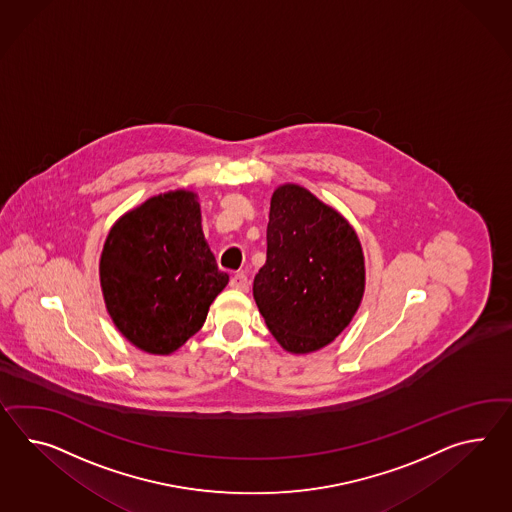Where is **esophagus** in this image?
Here are the masks:
<instances>
[{"label": "esophagus", "instance_id": "esophagus-1", "mask_svg": "<svg viewBox=\"0 0 512 512\" xmlns=\"http://www.w3.org/2000/svg\"><path fill=\"white\" fill-rule=\"evenodd\" d=\"M231 287L237 288L240 292H248L250 290V281L244 274H235L231 277Z\"/></svg>", "mask_w": 512, "mask_h": 512}]
</instances>
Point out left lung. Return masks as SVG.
Returning <instances> with one entry per match:
<instances>
[{"mask_svg":"<svg viewBox=\"0 0 512 512\" xmlns=\"http://www.w3.org/2000/svg\"><path fill=\"white\" fill-rule=\"evenodd\" d=\"M266 262L253 298L270 333L294 355L329 346L361 307L366 268L348 220L296 183L275 188Z\"/></svg>","mask_w":512,"mask_h":512,"instance_id":"1","label":"left lung"}]
</instances>
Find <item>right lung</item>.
<instances>
[{
	"instance_id": "add662e5",
	"label": "right lung",
	"mask_w": 512,
	"mask_h": 512,
	"mask_svg": "<svg viewBox=\"0 0 512 512\" xmlns=\"http://www.w3.org/2000/svg\"><path fill=\"white\" fill-rule=\"evenodd\" d=\"M198 200L185 188L151 196L114 222L101 250L107 312L151 355H172L194 337L229 283L203 235Z\"/></svg>"
}]
</instances>
